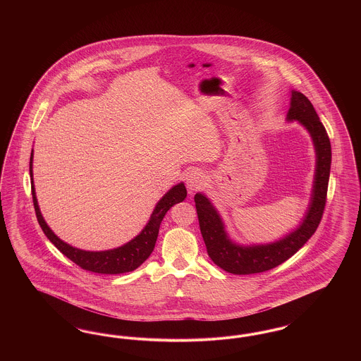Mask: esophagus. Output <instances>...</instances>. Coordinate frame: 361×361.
I'll use <instances>...</instances> for the list:
<instances>
[{
	"mask_svg": "<svg viewBox=\"0 0 361 361\" xmlns=\"http://www.w3.org/2000/svg\"><path fill=\"white\" fill-rule=\"evenodd\" d=\"M185 180H187V187H188L189 193L196 192L197 189L202 188L204 185V183H206L204 174L199 172V171H192V172L188 173Z\"/></svg>",
	"mask_w": 361,
	"mask_h": 361,
	"instance_id": "34e87169",
	"label": "esophagus"
}]
</instances>
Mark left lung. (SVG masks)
Here are the masks:
<instances>
[{
  "label": "left lung",
  "instance_id": "obj_1",
  "mask_svg": "<svg viewBox=\"0 0 361 361\" xmlns=\"http://www.w3.org/2000/svg\"><path fill=\"white\" fill-rule=\"evenodd\" d=\"M287 119L298 121L309 130L317 152V169L312 197L305 221L293 233L269 245L238 246L228 240L224 222L204 195L196 193L195 203L207 253L224 271L234 275H252L276 268L292 257L317 231L326 206L327 185L331 164V146L324 124L312 104L300 92H291Z\"/></svg>",
  "mask_w": 361,
  "mask_h": 361
}]
</instances>
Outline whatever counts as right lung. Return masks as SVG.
I'll list each match as a JSON object with an SVG mask.
<instances>
[{"label": "right lung", "mask_w": 361, "mask_h": 361, "mask_svg": "<svg viewBox=\"0 0 361 361\" xmlns=\"http://www.w3.org/2000/svg\"><path fill=\"white\" fill-rule=\"evenodd\" d=\"M32 153H34V150H32ZM30 174L32 177V154L30 158ZM31 190H32L36 218H37V222L40 224L43 233L46 234V237L51 240L62 255H65L74 264H77L80 268L94 272V274H102V275H119V274L131 272V271L137 269V267H140L154 250L155 240L158 237L159 226H161L165 214L168 212V209L174 204L183 202L187 197V189L183 183L173 187L158 202V204L155 206L154 211L150 216L149 224H146V227L142 230V233L134 240H130L128 243L123 245L118 249H112V250L85 252L81 249H75L68 243H65L63 240H59L52 233L51 228L44 222L39 206H37L36 195H35L34 178H32Z\"/></svg>", "instance_id": "obj_1"}]
</instances>
